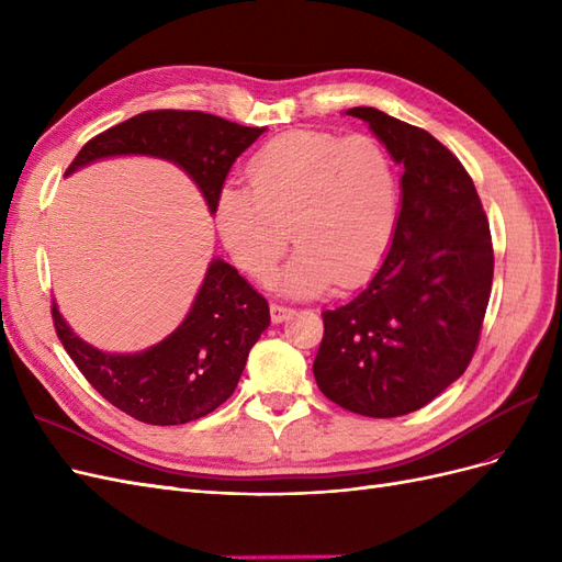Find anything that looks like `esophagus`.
I'll return each mask as SVG.
<instances>
[{"instance_id": "1", "label": "esophagus", "mask_w": 562, "mask_h": 562, "mask_svg": "<svg viewBox=\"0 0 562 562\" xmlns=\"http://www.w3.org/2000/svg\"><path fill=\"white\" fill-rule=\"evenodd\" d=\"M291 312L293 310L285 307V304H279V302H271L269 304V314H271V321H274V323H281Z\"/></svg>"}]
</instances>
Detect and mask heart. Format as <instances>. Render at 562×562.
I'll return each mask as SVG.
<instances>
[{"instance_id":"b5f03b06","label":"heart","mask_w":562,"mask_h":562,"mask_svg":"<svg viewBox=\"0 0 562 562\" xmlns=\"http://www.w3.org/2000/svg\"><path fill=\"white\" fill-rule=\"evenodd\" d=\"M250 190L225 187L215 223L232 260L265 279L293 241L277 277L293 295L333 283L359 285L375 274L394 241L398 180L384 147L368 135L291 131L269 140L248 164Z\"/></svg>"}]
</instances>
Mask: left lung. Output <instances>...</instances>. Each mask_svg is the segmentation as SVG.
I'll return each mask as SVG.
<instances>
[{
  "mask_svg": "<svg viewBox=\"0 0 562 562\" xmlns=\"http://www.w3.org/2000/svg\"><path fill=\"white\" fill-rule=\"evenodd\" d=\"M403 166L401 213L382 267L363 291L323 312L318 389L366 417L415 413L473 359L495 252L473 180L431 133L375 108H351Z\"/></svg>",
  "mask_w": 562,
  "mask_h": 562,
  "instance_id": "8db88e82",
  "label": "left lung"
}]
</instances>
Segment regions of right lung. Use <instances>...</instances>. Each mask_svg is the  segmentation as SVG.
I'll list each match as a JSON object with an SVG mask.
<instances>
[{
    "mask_svg": "<svg viewBox=\"0 0 562 562\" xmlns=\"http://www.w3.org/2000/svg\"><path fill=\"white\" fill-rule=\"evenodd\" d=\"M265 128L194 110H149L98 133L65 176L105 157L147 155L178 164L215 213L236 157ZM56 335L81 375L119 411L157 427L206 417L239 384L248 351L269 326V304L225 260H213L190 314L159 345L138 353H105L79 339L50 304Z\"/></svg>",
    "mask_w": 562,
    "mask_h": 562,
    "instance_id": "1",
    "label": "right lung"
}]
</instances>
